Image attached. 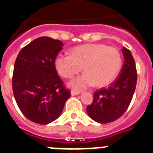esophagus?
<instances>
[{"instance_id":"obj_1","label":"esophagus","mask_w":153,"mask_h":153,"mask_svg":"<svg viewBox=\"0 0 153 153\" xmlns=\"http://www.w3.org/2000/svg\"><path fill=\"white\" fill-rule=\"evenodd\" d=\"M81 93L80 91H75V90H72L71 92V95H79Z\"/></svg>"}]
</instances>
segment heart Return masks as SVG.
Listing matches in <instances>:
<instances>
[{
	"label": "heart",
	"instance_id": "heart-1",
	"mask_svg": "<svg viewBox=\"0 0 153 153\" xmlns=\"http://www.w3.org/2000/svg\"><path fill=\"white\" fill-rule=\"evenodd\" d=\"M121 56L117 49L104 44H86L72 49L70 54H58L54 66L62 77L71 79L81 71L85 74L71 82V87L84 88L95 83L105 87L117 76L121 67Z\"/></svg>",
	"mask_w": 153,
	"mask_h": 153
}]
</instances>
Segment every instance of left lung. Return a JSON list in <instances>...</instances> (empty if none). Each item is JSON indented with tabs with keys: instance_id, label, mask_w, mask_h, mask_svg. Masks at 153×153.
Returning a JSON list of instances; mask_svg holds the SVG:
<instances>
[{
	"instance_id": "left-lung-1",
	"label": "left lung",
	"mask_w": 153,
	"mask_h": 153,
	"mask_svg": "<svg viewBox=\"0 0 153 153\" xmlns=\"http://www.w3.org/2000/svg\"><path fill=\"white\" fill-rule=\"evenodd\" d=\"M122 52L124 62L120 76L108 88L94 92L93 102L87 106V114L98 123L116 120L124 114L132 100L137 81L136 63L128 49L123 47Z\"/></svg>"
}]
</instances>
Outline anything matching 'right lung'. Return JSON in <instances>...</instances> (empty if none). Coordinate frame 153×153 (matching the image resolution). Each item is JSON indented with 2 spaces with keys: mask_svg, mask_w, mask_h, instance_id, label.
Here are the masks:
<instances>
[{
  "mask_svg": "<svg viewBox=\"0 0 153 153\" xmlns=\"http://www.w3.org/2000/svg\"><path fill=\"white\" fill-rule=\"evenodd\" d=\"M62 45L61 41L40 37L23 47L16 58L13 95L22 114L33 123L48 124L55 120L71 96L54 66Z\"/></svg>",
  "mask_w": 153,
  "mask_h": 153,
  "instance_id": "right-lung-1",
  "label": "right lung"
}]
</instances>
